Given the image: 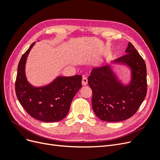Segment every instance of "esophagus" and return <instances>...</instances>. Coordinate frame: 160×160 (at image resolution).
I'll return each instance as SVG.
<instances>
[{
    "label": "esophagus",
    "instance_id": "34e87169",
    "mask_svg": "<svg viewBox=\"0 0 160 160\" xmlns=\"http://www.w3.org/2000/svg\"><path fill=\"white\" fill-rule=\"evenodd\" d=\"M88 83V79L86 77H83V79H82V85H87Z\"/></svg>",
    "mask_w": 160,
    "mask_h": 160
}]
</instances>
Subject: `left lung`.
I'll return each instance as SVG.
<instances>
[{"label":"left lung","mask_w":160,"mask_h":160,"mask_svg":"<svg viewBox=\"0 0 160 160\" xmlns=\"http://www.w3.org/2000/svg\"><path fill=\"white\" fill-rule=\"evenodd\" d=\"M125 55L115 62L128 65L132 79L128 86L121 83L117 74L109 66L93 68L88 77L93 92L92 108L103 121L121 122L130 118L142 103L147 94V69L142 56L130 42Z\"/></svg>","instance_id":"8db88e82"}]
</instances>
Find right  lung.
<instances>
[{
  "mask_svg": "<svg viewBox=\"0 0 160 160\" xmlns=\"http://www.w3.org/2000/svg\"><path fill=\"white\" fill-rule=\"evenodd\" d=\"M35 42L22 55L15 81L17 99L31 117L44 122H55L68 113L71 101L82 87V76L59 77L50 85L36 88L28 83L25 67L27 57Z\"/></svg>",
  "mask_w": 160,
  "mask_h": 160,
  "instance_id": "1",
  "label": "right lung"
}]
</instances>
